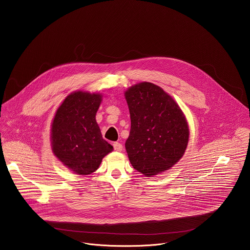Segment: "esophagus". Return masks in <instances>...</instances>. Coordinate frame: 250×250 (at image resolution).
Instances as JSON below:
<instances>
[{"label": "esophagus", "instance_id": "obj_1", "mask_svg": "<svg viewBox=\"0 0 250 250\" xmlns=\"http://www.w3.org/2000/svg\"><path fill=\"white\" fill-rule=\"evenodd\" d=\"M113 148H114V150L117 151V152L123 151V145L120 143H117V142H116V143H113Z\"/></svg>", "mask_w": 250, "mask_h": 250}]
</instances>
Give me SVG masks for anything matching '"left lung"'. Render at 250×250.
Wrapping results in <instances>:
<instances>
[{"label":"left lung","mask_w":250,"mask_h":250,"mask_svg":"<svg viewBox=\"0 0 250 250\" xmlns=\"http://www.w3.org/2000/svg\"><path fill=\"white\" fill-rule=\"evenodd\" d=\"M131 128L125 150L131 165L151 177L169 169L185 154L189 127L175 100L161 87L143 82L125 91Z\"/></svg>","instance_id":"8db88e82"}]
</instances>
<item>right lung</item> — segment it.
<instances>
[{"instance_id": "1", "label": "right lung", "mask_w": 250, "mask_h": 250, "mask_svg": "<svg viewBox=\"0 0 250 250\" xmlns=\"http://www.w3.org/2000/svg\"><path fill=\"white\" fill-rule=\"evenodd\" d=\"M102 97L99 93L73 92L62 102L51 123L53 155L79 175L95 172L103 157L113 151L95 120Z\"/></svg>"}]
</instances>
